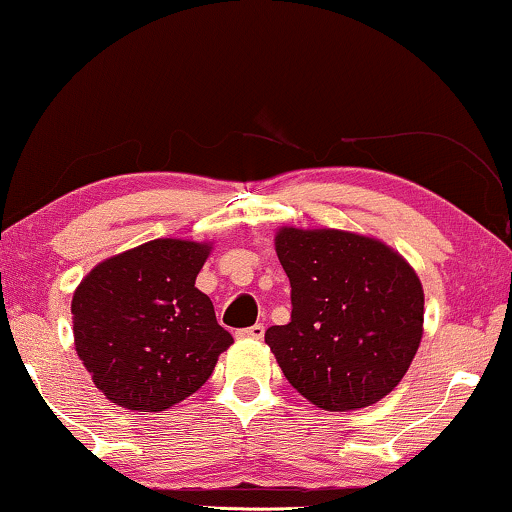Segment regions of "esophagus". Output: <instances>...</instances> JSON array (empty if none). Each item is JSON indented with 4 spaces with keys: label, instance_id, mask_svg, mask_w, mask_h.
<instances>
[{
    "label": "esophagus",
    "instance_id": "obj_1",
    "mask_svg": "<svg viewBox=\"0 0 512 512\" xmlns=\"http://www.w3.org/2000/svg\"><path fill=\"white\" fill-rule=\"evenodd\" d=\"M236 336H239V338H262L264 336V325H253V327L239 329V331H236Z\"/></svg>",
    "mask_w": 512,
    "mask_h": 512
}]
</instances>
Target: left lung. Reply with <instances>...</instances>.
<instances>
[{"mask_svg":"<svg viewBox=\"0 0 512 512\" xmlns=\"http://www.w3.org/2000/svg\"><path fill=\"white\" fill-rule=\"evenodd\" d=\"M276 253L292 315L264 341L322 410L371 406L401 383L422 338L424 294L406 259L369 236L285 227Z\"/></svg>","mask_w":512,"mask_h":512,"instance_id":"left-lung-1","label":"left lung"}]
</instances>
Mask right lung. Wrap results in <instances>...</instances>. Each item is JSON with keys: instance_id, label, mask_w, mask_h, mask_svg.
<instances>
[{"instance_id": "right-lung-1", "label": "right lung", "mask_w": 512, "mask_h": 512, "mask_svg": "<svg viewBox=\"0 0 512 512\" xmlns=\"http://www.w3.org/2000/svg\"><path fill=\"white\" fill-rule=\"evenodd\" d=\"M208 246L157 239L95 266L71 301L76 352L104 397L157 413L211 378L234 343L194 287Z\"/></svg>"}]
</instances>
